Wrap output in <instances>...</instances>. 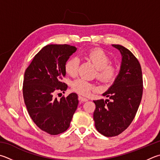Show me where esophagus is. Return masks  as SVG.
I'll return each mask as SVG.
<instances>
[{"label":"esophagus","mask_w":160,"mask_h":160,"mask_svg":"<svg viewBox=\"0 0 160 160\" xmlns=\"http://www.w3.org/2000/svg\"><path fill=\"white\" fill-rule=\"evenodd\" d=\"M78 99H79V101H81V102H85V101H88V98L83 97H81V96H79V97H78Z\"/></svg>","instance_id":"esophagus-1"}]
</instances>
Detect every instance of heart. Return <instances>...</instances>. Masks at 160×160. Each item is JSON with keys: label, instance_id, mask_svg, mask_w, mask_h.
<instances>
[{"label": "heart", "instance_id": "1", "mask_svg": "<svg viewBox=\"0 0 160 160\" xmlns=\"http://www.w3.org/2000/svg\"><path fill=\"white\" fill-rule=\"evenodd\" d=\"M86 57L97 69V77L105 82H111L115 79L118 73V69L115 66L110 65V57L101 49H94L87 52ZM79 59L72 57L65 63L66 73L72 77L78 74ZM73 91L82 95H88L96 89L95 86L82 78H78L71 84Z\"/></svg>", "mask_w": 160, "mask_h": 160}]
</instances>
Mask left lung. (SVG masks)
Wrapping results in <instances>:
<instances>
[{"label": "left lung", "mask_w": 160, "mask_h": 160, "mask_svg": "<svg viewBox=\"0 0 160 160\" xmlns=\"http://www.w3.org/2000/svg\"><path fill=\"white\" fill-rule=\"evenodd\" d=\"M112 46L121 54L120 69L112 85L102 94L110 100L94 101L93 115L96 129L107 137L119 135L130 125L143 94V77L138 59L123 46Z\"/></svg>", "instance_id": "1"}]
</instances>
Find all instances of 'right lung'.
<instances>
[{
    "mask_svg": "<svg viewBox=\"0 0 160 160\" xmlns=\"http://www.w3.org/2000/svg\"><path fill=\"white\" fill-rule=\"evenodd\" d=\"M77 48L69 45H48L34 57L24 72L23 96L28 114L39 128L51 135L63 133L70 126L78 105V97L71 93L57 100L58 90L68 86L62 80L65 63Z\"/></svg>",
    "mask_w": 160,
    "mask_h": 160,
    "instance_id": "add662e5",
    "label": "right lung"
}]
</instances>
